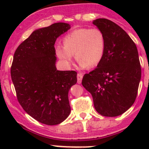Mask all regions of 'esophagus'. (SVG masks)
Masks as SVG:
<instances>
[{
	"label": "esophagus",
	"mask_w": 149,
	"mask_h": 149,
	"mask_svg": "<svg viewBox=\"0 0 149 149\" xmlns=\"http://www.w3.org/2000/svg\"><path fill=\"white\" fill-rule=\"evenodd\" d=\"M82 79H83V75L81 73H78L77 74V80H78V84L81 83Z\"/></svg>",
	"instance_id": "34e87169"
}]
</instances>
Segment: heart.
Segmentation results:
<instances>
[{
	"label": "heart",
	"instance_id": "obj_1",
	"mask_svg": "<svg viewBox=\"0 0 149 149\" xmlns=\"http://www.w3.org/2000/svg\"><path fill=\"white\" fill-rule=\"evenodd\" d=\"M64 47H58L55 52L61 62L68 67L75 55L81 68H93L102 61L106 47L104 33L97 28H81L65 36Z\"/></svg>",
	"mask_w": 149,
	"mask_h": 149
}]
</instances>
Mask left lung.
Segmentation results:
<instances>
[{"mask_svg":"<svg viewBox=\"0 0 149 149\" xmlns=\"http://www.w3.org/2000/svg\"><path fill=\"white\" fill-rule=\"evenodd\" d=\"M93 24L104 33L106 47L102 61L84 76L82 85L91 93L94 106L104 117L122 115L133 104L141 78L139 52L130 36L112 21Z\"/></svg>","mask_w":149,"mask_h":149,"instance_id":"obj_1","label":"left lung"}]
</instances>
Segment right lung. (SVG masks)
Masks as SVG:
<instances>
[{"mask_svg": "<svg viewBox=\"0 0 149 149\" xmlns=\"http://www.w3.org/2000/svg\"><path fill=\"white\" fill-rule=\"evenodd\" d=\"M70 29L58 22L36 29L16 49L10 68L18 101L43 124L55 125L70 113L68 91L77 82L74 70H57L55 43Z\"/></svg>", "mask_w": 149, "mask_h": 149, "instance_id": "add662e5", "label": "right lung"}]
</instances>
